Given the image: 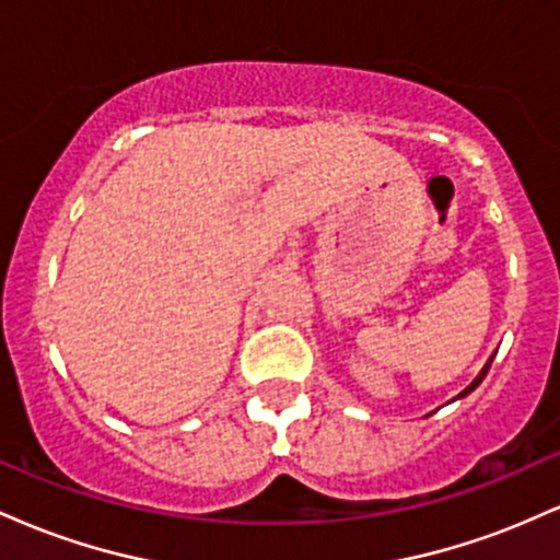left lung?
<instances>
[{
  "mask_svg": "<svg viewBox=\"0 0 560 560\" xmlns=\"http://www.w3.org/2000/svg\"><path fill=\"white\" fill-rule=\"evenodd\" d=\"M490 365H492V361H490V363H487V365H485V369H481V374H479L477 378H474V382H471V384H468V387H466L464 392H460V395H458V397H466V395H468V392H471V389H477V387H479V384H481V378H485V376H487V371H490Z\"/></svg>",
  "mask_w": 560,
  "mask_h": 560,
  "instance_id": "1",
  "label": "left lung"
}]
</instances>
